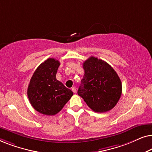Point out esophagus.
<instances>
[{"label":"esophagus","mask_w":152,"mask_h":152,"mask_svg":"<svg viewBox=\"0 0 152 152\" xmlns=\"http://www.w3.org/2000/svg\"><path fill=\"white\" fill-rule=\"evenodd\" d=\"M72 92H73V93H77V88H76V87H72Z\"/></svg>","instance_id":"1"}]
</instances>
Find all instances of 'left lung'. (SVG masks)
Here are the masks:
<instances>
[{
    "instance_id": "8db88e82",
    "label": "left lung",
    "mask_w": 152,
    "mask_h": 152,
    "mask_svg": "<svg viewBox=\"0 0 152 152\" xmlns=\"http://www.w3.org/2000/svg\"><path fill=\"white\" fill-rule=\"evenodd\" d=\"M84 75L77 93L97 113L113 109L122 94V82L113 68L103 60L91 57L83 63Z\"/></svg>"
}]
</instances>
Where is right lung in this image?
Masks as SVG:
<instances>
[{"mask_svg":"<svg viewBox=\"0 0 152 152\" xmlns=\"http://www.w3.org/2000/svg\"><path fill=\"white\" fill-rule=\"evenodd\" d=\"M59 61L49 58L41 64L31 77L28 97L32 107L43 115H54L63 109L73 93L56 78Z\"/></svg>","mask_w":152,"mask_h":152,"instance_id":"obj_1","label":"right lung"}]
</instances>
